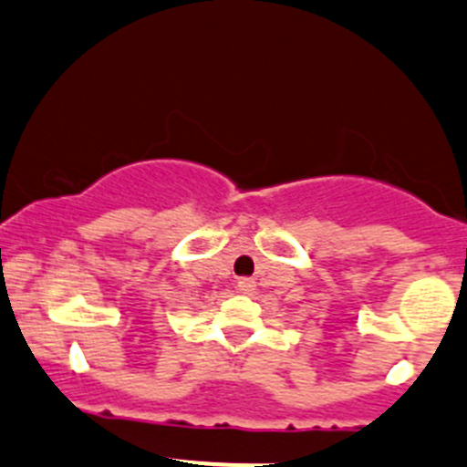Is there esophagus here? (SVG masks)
Wrapping results in <instances>:
<instances>
[{
  "instance_id": "34e87169",
  "label": "esophagus",
  "mask_w": 467,
  "mask_h": 467,
  "mask_svg": "<svg viewBox=\"0 0 467 467\" xmlns=\"http://www.w3.org/2000/svg\"><path fill=\"white\" fill-rule=\"evenodd\" d=\"M237 288L239 293H244V296H253V293L257 291V282H254L253 277H242L237 282Z\"/></svg>"
}]
</instances>
